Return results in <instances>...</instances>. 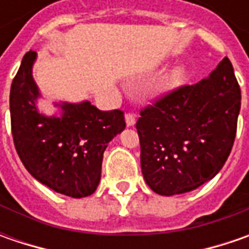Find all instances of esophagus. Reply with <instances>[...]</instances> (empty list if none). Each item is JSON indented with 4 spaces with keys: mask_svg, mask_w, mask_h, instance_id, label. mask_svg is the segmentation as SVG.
I'll return each instance as SVG.
<instances>
[{
    "mask_svg": "<svg viewBox=\"0 0 249 249\" xmlns=\"http://www.w3.org/2000/svg\"><path fill=\"white\" fill-rule=\"evenodd\" d=\"M126 124L127 126H134L136 124V115L134 113H126Z\"/></svg>",
    "mask_w": 249,
    "mask_h": 249,
    "instance_id": "34e87169",
    "label": "esophagus"
}]
</instances>
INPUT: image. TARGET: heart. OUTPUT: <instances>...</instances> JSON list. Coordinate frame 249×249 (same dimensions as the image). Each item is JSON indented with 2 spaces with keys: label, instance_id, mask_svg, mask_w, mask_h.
Listing matches in <instances>:
<instances>
[{
  "label": "heart",
  "instance_id": "1",
  "mask_svg": "<svg viewBox=\"0 0 249 249\" xmlns=\"http://www.w3.org/2000/svg\"><path fill=\"white\" fill-rule=\"evenodd\" d=\"M186 69H184L183 66H176V68H173L170 72L167 73L166 79H165V86H166V87H173V86L180 84V83L186 79Z\"/></svg>",
  "mask_w": 249,
  "mask_h": 249
}]
</instances>
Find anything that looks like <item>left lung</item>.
Here are the masks:
<instances>
[{
    "label": "left lung",
    "mask_w": 249,
    "mask_h": 249,
    "mask_svg": "<svg viewBox=\"0 0 249 249\" xmlns=\"http://www.w3.org/2000/svg\"><path fill=\"white\" fill-rule=\"evenodd\" d=\"M240 107L241 90L225 58L209 77L142 108L136 127L149 188L176 196L213 178L233 148Z\"/></svg>",
    "instance_id": "1"
}]
</instances>
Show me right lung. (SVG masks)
<instances>
[{
	"label": "right lung",
	"instance_id": "right-lung-1",
	"mask_svg": "<svg viewBox=\"0 0 249 249\" xmlns=\"http://www.w3.org/2000/svg\"><path fill=\"white\" fill-rule=\"evenodd\" d=\"M34 51L22 59L9 95L16 152L32 176L51 190L72 196H91L100 183L104 151L126 127L123 110H100L91 102L56 104L62 116L37 110L40 97L32 68Z\"/></svg>",
	"mask_w": 249,
	"mask_h": 249
}]
</instances>
